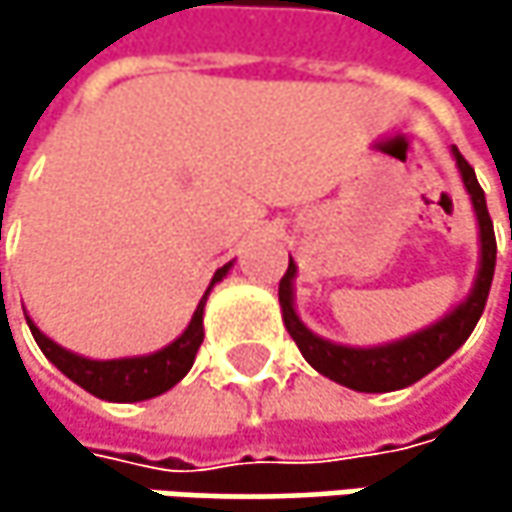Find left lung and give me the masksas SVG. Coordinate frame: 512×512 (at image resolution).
Instances as JSON below:
<instances>
[{"instance_id": "left-lung-1", "label": "left lung", "mask_w": 512, "mask_h": 512, "mask_svg": "<svg viewBox=\"0 0 512 512\" xmlns=\"http://www.w3.org/2000/svg\"><path fill=\"white\" fill-rule=\"evenodd\" d=\"M454 159L465 183V192L471 195V207L477 216V228H480V266H477V278L471 293L462 299L460 305L445 314L439 323L382 344V347H344V344H332L320 335H314L296 314L293 308V278H296V263L290 257L287 272L278 284V302H281V317L284 326L290 332V338L296 341L299 353L305 361L329 376L338 385H347L353 391H367V394H382V391H397L406 388L418 379H424L430 370H436L445 358H451L462 344L468 341V335L474 332L483 308H486V296L492 287V275H495V231H492V219L486 210V195L477 183L474 168L465 162V156L454 148Z\"/></svg>"}]
</instances>
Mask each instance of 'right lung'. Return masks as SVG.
<instances>
[{
	"instance_id": "1",
	"label": "right lung",
	"mask_w": 512,
	"mask_h": 512,
	"mask_svg": "<svg viewBox=\"0 0 512 512\" xmlns=\"http://www.w3.org/2000/svg\"><path fill=\"white\" fill-rule=\"evenodd\" d=\"M234 263H225L222 269H216L207 293L201 296L186 332L171 341L168 347L156 350L151 356H130V358H106V361H97V358H85L58 347L55 341H50L29 317V329H32V338L38 341L41 353L50 358L52 364L67 376L73 379L79 388H85L88 394L100 397V400H109V403H139V400H151L159 397L162 391L174 388L192 367L195 353L204 341V305H207V296L213 290L216 281H222L228 275Z\"/></svg>"
}]
</instances>
